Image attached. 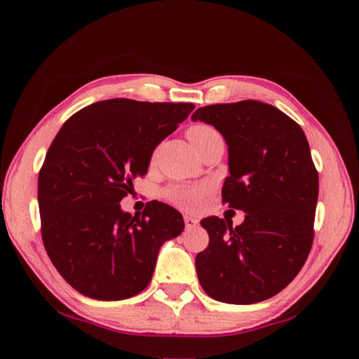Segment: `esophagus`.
I'll list each match as a JSON object with an SVG mask.
<instances>
[{
  "instance_id": "obj_1",
  "label": "esophagus",
  "mask_w": 359,
  "mask_h": 359,
  "mask_svg": "<svg viewBox=\"0 0 359 359\" xmlns=\"http://www.w3.org/2000/svg\"><path fill=\"white\" fill-rule=\"evenodd\" d=\"M184 222H185V228L187 229H193V228H196L198 224H199V222L196 220V218L190 217V215H185L184 217Z\"/></svg>"
}]
</instances>
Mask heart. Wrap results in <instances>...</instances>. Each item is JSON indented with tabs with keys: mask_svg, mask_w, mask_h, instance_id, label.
Returning <instances> with one entry per match:
<instances>
[{
	"mask_svg": "<svg viewBox=\"0 0 359 359\" xmlns=\"http://www.w3.org/2000/svg\"><path fill=\"white\" fill-rule=\"evenodd\" d=\"M215 133L217 131L208 125H194L187 131V136L194 147H196V145L201 144L205 137H209L210 135H215ZM205 191H208V188L204 185L182 184V185H174L169 188L166 191V196L169 201L174 203L175 205H179V208L193 210L201 204Z\"/></svg>",
	"mask_w": 359,
	"mask_h": 359,
	"instance_id": "heart-1",
	"label": "heart"
}]
</instances>
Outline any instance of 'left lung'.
I'll return each instance as SVG.
<instances>
[{
	"label": "left lung",
	"mask_w": 359,
	"mask_h": 359,
	"mask_svg": "<svg viewBox=\"0 0 359 359\" xmlns=\"http://www.w3.org/2000/svg\"><path fill=\"white\" fill-rule=\"evenodd\" d=\"M191 120L222 133L229 166L222 201L245 212L236 228L218 217L201 220L209 245L196 255L199 283L220 302L269 299L312 248L318 172L307 137L287 114L253 100L199 107Z\"/></svg>",
	"instance_id": "1"
}]
</instances>
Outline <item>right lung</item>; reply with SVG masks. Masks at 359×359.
<instances>
[{
	"instance_id": "1",
	"label": "right lung",
	"mask_w": 359,
	"mask_h": 359,
	"mask_svg": "<svg viewBox=\"0 0 359 359\" xmlns=\"http://www.w3.org/2000/svg\"><path fill=\"white\" fill-rule=\"evenodd\" d=\"M193 109V102L106 100L60 128L38 179L41 234L53 266L79 293L100 301L141 293L163 242L184 231L171 205L150 201L133 217L118 203Z\"/></svg>"
}]
</instances>
